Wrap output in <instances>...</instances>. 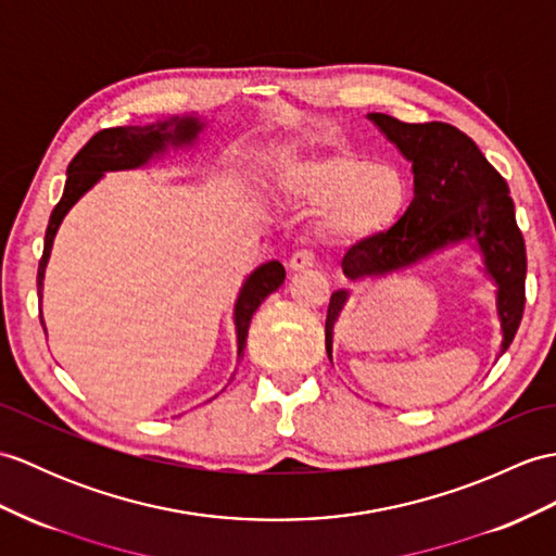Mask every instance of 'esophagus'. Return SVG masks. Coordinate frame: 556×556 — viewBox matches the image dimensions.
<instances>
[{
	"instance_id": "esophagus-1",
	"label": "esophagus",
	"mask_w": 556,
	"mask_h": 556,
	"mask_svg": "<svg viewBox=\"0 0 556 556\" xmlns=\"http://www.w3.org/2000/svg\"><path fill=\"white\" fill-rule=\"evenodd\" d=\"M313 265H315V253H313V251H299V253H293V255L289 257V263H287L289 273H303V269H309Z\"/></svg>"
}]
</instances>
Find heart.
I'll list each match as a JSON object with an SVG mask.
<instances>
[{
  "instance_id": "1",
  "label": "heart",
  "mask_w": 556,
  "mask_h": 556,
  "mask_svg": "<svg viewBox=\"0 0 556 556\" xmlns=\"http://www.w3.org/2000/svg\"><path fill=\"white\" fill-rule=\"evenodd\" d=\"M281 187L295 201L325 203L321 225L343 241H367L389 231L409 199L400 167L348 151L291 165Z\"/></svg>"
}]
</instances>
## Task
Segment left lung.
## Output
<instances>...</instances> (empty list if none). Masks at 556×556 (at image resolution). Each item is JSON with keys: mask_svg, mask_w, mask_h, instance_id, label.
<instances>
[{"mask_svg": "<svg viewBox=\"0 0 556 556\" xmlns=\"http://www.w3.org/2000/svg\"><path fill=\"white\" fill-rule=\"evenodd\" d=\"M369 121L412 163L415 199L389 231L348 249L341 263L343 275L353 281L381 277L415 265L447 243L473 239L483 253L485 273L497 283L500 353H505L526 305V243L505 177L455 125L403 123L386 113H369ZM345 301L348 291L331 293L325 325L329 359L333 325Z\"/></svg>", "mask_w": 556, "mask_h": 556, "instance_id": "1", "label": "left lung"}]
</instances>
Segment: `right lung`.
I'll list each match as a JSON object with an SVG mask.
<instances>
[{
    "label": "right lung",
    "mask_w": 556,
    "mask_h": 556,
    "mask_svg": "<svg viewBox=\"0 0 556 556\" xmlns=\"http://www.w3.org/2000/svg\"><path fill=\"white\" fill-rule=\"evenodd\" d=\"M203 123L193 115H185V118H170L156 125L144 127H109V130L97 132L87 144L75 153V159L68 163V177L63 197L56 203V208L51 211L47 235H45V253L40 257V267H37V295L42 299V279L45 267L51 253V243L59 231L61 219L73 208L75 201L83 193L99 182V177L106 170H127V167L144 165L151 156L165 151L167 144L182 147L191 144L197 135L201 132ZM283 265L279 261L265 263L255 269V273L243 283V289L235 305V321H237V341H239V357L247 348V337L251 327V317L269 293L277 291L283 283ZM45 327V321H42Z\"/></svg>",
    "instance_id": "1"
}]
</instances>
